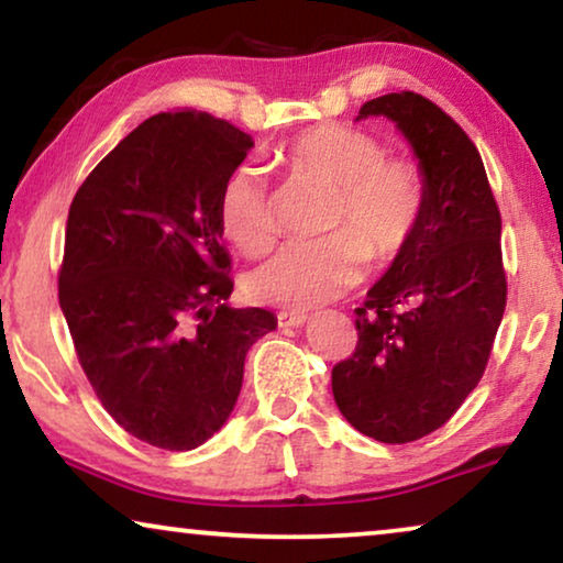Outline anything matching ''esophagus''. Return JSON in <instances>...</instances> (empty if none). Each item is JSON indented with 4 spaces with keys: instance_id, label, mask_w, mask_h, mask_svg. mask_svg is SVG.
Returning a JSON list of instances; mask_svg holds the SVG:
<instances>
[{
    "instance_id": "esophagus-1",
    "label": "esophagus",
    "mask_w": 563,
    "mask_h": 563,
    "mask_svg": "<svg viewBox=\"0 0 563 563\" xmlns=\"http://www.w3.org/2000/svg\"><path fill=\"white\" fill-rule=\"evenodd\" d=\"M276 320H279V325L282 328H297V325H302V322H307V314L305 312H279L276 314Z\"/></svg>"
}]
</instances>
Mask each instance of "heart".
<instances>
[{"label":"heart","mask_w":563,"mask_h":563,"mask_svg":"<svg viewBox=\"0 0 563 563\" xmlns=\"http://www.w3.org/2000/svg\"><path fill=\"white\" fill-rule=\"evenodd\" d=\"M282 156L297 179L335 187L330 238L284 245L261 261L243 282L251 299L295 310L325 302L356 287L366 256L387 268L412 249L428 212V176L412 156L387 153L376 135L333 122L299 133ZM218 220L243 253L274 241V202L256 168L238 166L225 176Z\"/></svg>","instance_id":"1"}]
</instances>
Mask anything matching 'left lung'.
<instances>
[{
  "instance_id": "8db88e82",
  "label": "left lung",
  "mask_w": 563,
  "mask_h": 563,
  "mask_svg": "<svg viewBox=\"0 0 563 563\" xmlns=\"http://www.w3.org/2000/svg\"><path fill=\"white\" fill-rule=\"evenodd\" d=\"M412 143L428 176L420 235L356 307L358 343L333 366L338 410L382 443L445 426L487 368L507 305L503 218L487 172L456 120L415 91L361 107Z\"/></svg>"
}]
</instances>
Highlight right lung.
Returning a JSON list of instances; mask_svg holds the SVG:
<instances>
[{
  "label": "right lung",
  "instance_id": "1",
  "mask_svg": "<svg viewBox=\"0 0 563 563\" xmlns=\"http://www.w3.org/2000/svg\"><path fill=\"white\" fill-rule=\"evenodd\" d=\"M251 135L207 112H161L99 161L68 207L58 302L99 402L137 441L191 451L241 395L245 353L276 328L233 291L220 243L225 176Z\"/></svg>",
  "mask_w": 563,
  "mask_h": 563
}]
</instances>
